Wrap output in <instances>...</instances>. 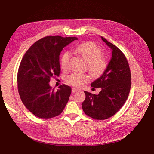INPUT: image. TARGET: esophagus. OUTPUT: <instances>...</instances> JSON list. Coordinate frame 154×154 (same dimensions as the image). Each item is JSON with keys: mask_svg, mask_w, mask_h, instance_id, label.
I'll return each mask as SVG.
<instances>
[{"mask_svg": "<svg viewBox=\"0 0 154 154\" xmlns=\"http://www.w3.org/2000/svg\"><path fill=\"white\" fill-rule=\"evenodd\" d=\"M80 90H81L79 89V88H75V87H73L72 88V93H75V92L78 91H80Z\"/></svg>", "mask_w": 154, "mask_h": 154, "instance_id": "1", "label": "esophagus"}]
</instances>
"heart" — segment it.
<instances>
[{
	"mask_svg": "<svg viewBox=\"0 0 154 154\" xmlns=\"http://www.w3.org/2000/svg\"><path fill=\"white\" fill-rule=\"evenodd\" d=\"M74 52L79 55L87 63V67L92 76L97 77L101 75L106 69L108 62L102 55L101 49L93 42H86L74 48ZM70 54L64 52L60 60L61 66L64 70L69 68ZM89 77L85 74L74 72L66 78V81L71 85L81 87L88 81Z\"/></svg>",
	"mask_w": 154,
	"mask_h": 154,
	"instance_id": "heart-1",
	"label": "heart"
}]
</instances>
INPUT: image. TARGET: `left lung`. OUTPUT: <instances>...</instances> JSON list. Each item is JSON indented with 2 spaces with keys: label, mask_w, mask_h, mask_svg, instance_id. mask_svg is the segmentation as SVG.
Instances as JSON below:
<instances>
[{
  "label": "left lung",
  "mask_w": 154,
  "mask_h": 154,
  "mask_svg": "<svg viewBox=\"0 0 154 154\" xmlns=\"http://www.w3.org/2000/svg\"><path fill=\"white\" fill-rule=\"evenodd\" d=\"M112 50V58L102 75L91 83L100 88L97 95L84 91L85 100L82 106L84 113L94 119L104 120L115 115L127 100L131 87V74L123 52L112 43L101 37Z\"/></svg>",
  "instance_id": "1"
}]
</instances>
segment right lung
<instances>
[{"label": "right lung", "mask_w": 154, "mask_h": 154, "mask_svg": "<svg viewBox=\"0 0 154 154\" xmlns=\"http://www.w3.org/2000/svg\"><path fill=\"white\" fill-rule=\"evenodd\" d=\"M76 37L48 36L36 41L22 59L17 75L20 98L35 116L52 118L60 115L67 104L71 88L61 85L55 90L49 85L51 77L60 74V54Z\"/></svg>", "instance_id": "obj_1"}]
</instances>
